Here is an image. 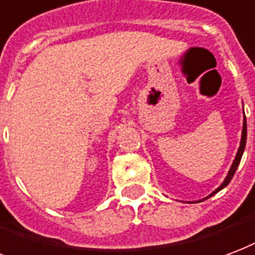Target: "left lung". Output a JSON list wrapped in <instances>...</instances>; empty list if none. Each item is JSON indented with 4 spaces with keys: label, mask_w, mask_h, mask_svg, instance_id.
<instances>
[{
    "label": "left lung",
    "mask_w": 255,
    "mask_h": 255,
    "mask_svg": "<svg viewBox=\"0 0 255 255\" xmlns=\"http://www.w3.org/2000/svg\"><path fill=\"white\" fill-rule=\"evenodd\" d=\"M246 139H248V124H246V118H243V127H242V136H241V144H239V148H238V151H237V155H235V159H234L233 165H231V167H230V170H228L227 175H226V178H224V181L222 182V185L219 186L218 189H215L214 192L211 193V195L207 196L205 199H208V197H211V196H214L215 193H218L219 190H222L223 188H226V186L230 184V181L233 180L234 174H235V171H237V169H238L239 162H241V159H242L243 151H245V147H246Z\"/></svg>",
    "instance_id": "1"
}]
</instances>
